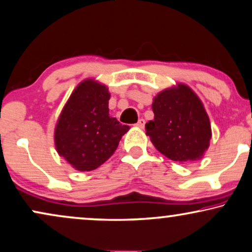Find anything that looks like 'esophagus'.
I'll use <instances>...</instances> for the list:
<instances>
[{"mask_svg": "<svg viewBox=\"0 0 252 252\" xmlns=\"http://www.w3.org/2000/svg\"><path fill=\"white\" fill-rule=\"evenodd\" d=\"M144 126H145V120H143V119L138 120V122L136 123V126H137V128H139V129L144 128Z\"/></svg>", "mask_w": 252, "mask_h": 252, "instance_id": "esophagus-1", "label": "esophagus"}]
</instances>
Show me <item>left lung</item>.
<instances>
[{"instance_id":"obj_1","label":"left lung","mask_w":252,"mask_h":252,"mask_svg":"<svg viewBox=\"0 0 252 252\" xmlns=\"http://www.w3.org/2000/svg\"><path fill=\"white\" fill-rule=\"evenodd\" d=\"M155 119L145 124L146 135L160 154L178 163L199 160L209 148L208 114L189 86L177 84L154 97Z\"/></svg>"}]
</instances>
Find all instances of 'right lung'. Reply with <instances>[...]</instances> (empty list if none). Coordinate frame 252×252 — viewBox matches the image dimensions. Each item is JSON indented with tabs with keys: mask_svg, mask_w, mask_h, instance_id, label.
<instances>
[{
	"mask_svg": "<svg viewBox=\"0 0 252 252\" xmlns=\"http://www.w3.org/2000/svg\"><path fill=\"white\" fill-rule=\"evenodd\" d=\"M110 93L106 85L85 79L63 106L55 128L60 157L80 172L93 171L113 156L130 129L109 116Z\"/></svg>",
	"mask_w": 252,
	"mask_h": 252,
	"instance_id": "obj_1",
	"label": "right lung"
}]
</instances>
